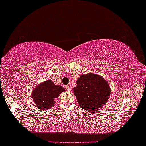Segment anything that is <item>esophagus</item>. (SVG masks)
<instances>
[{"label":"esophagus","mask_w":146,"mask_h":146,"mask_svg":"<svg viewBox=\"0 0 146 146\" xmlns=\"http://www.w3.org/2000/svg\"><path fill=\"white\" fill-rule=\"evenodd\" d=\"M66 89L68 91H70L72 88H71L70 86H66Z\"/></svg>","instance_id":"34e87169"}]
</instances>
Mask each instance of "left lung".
<instances>
[{
    "instance_id": "obj_1",
    "label": "left lung",
    "mask_w": 146,
    "mask_h": 146,
    "mask_svg": "<svg viewBox=\"0 0 146 146\" xmlns=\"http://www.w3.org/2000/svg\"><path fill=\"white\" fill-rule=\"evenodd\" d=\"M76 84L74 94L82 109L94 112L107 102L111 90L102 76L93 73L81 75Z\"/></svg>"
}]
</instances>
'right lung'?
Returning a JSON list of instances; mask_svg holds the SVG:
<instances>
[{"instance_id":"1","label":"right lung","mask_w":146,"mask_h":146,"mask_svg":"<svg viewBox=\"0 0 146 146\" xmlns=\"http://www.w3.org/2000/svg\"><path fill=\"white\" fill-rule=\"evenodd\" d=\"M61 86L55 85L52 80H48L40 84L32 92V98L37 106L38 110H48L54 105V99L64 92Z\"/></svg>"}]
</instances>
